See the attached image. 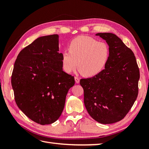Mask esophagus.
<instances>
[{"instance_id": "1", "label": "esophagus", "mask_w": 149, "mask_h": 149, "mask_svg": "<svg viewBox=\"0 0 149 149\" xmlns=\"http://www.w3.org/2000/svg\"><path fill=\"white\" fill-rule=\"evenodd\" d=\"M74 79H75V83H79V82H80V79H79V77H74Z\"/></svg>"}]
</instances>
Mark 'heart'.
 Instances as JSON below:
<instances>
[{"label": "heart", "mask_w": 149, "mask_h": 149, "mask_svg": "<svg viewBox=\"0 0 149 149\" xmlns=\"http://www.w3.org/2000/svg\"><path fill=\"white\" fill-rule=\"evenodd\" d=\"M61 52L62 68L66 73L76 68L85 77L96 75L104 70L110 56L108 44L89 36H79Z\"/></svg>", "instance_id": "b5f03b06"}]
</instances>
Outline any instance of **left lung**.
Masks as SVG:
<instances>
[{
  "label": "left lung",
  "mask_w": 149,
  "mask_h": 149,
  "mask_svg": "<svg viewBox=\"0 0 149 149\" xmlns=\"http://www.w3.org/2000/svg\"><path fill=\"white\" fill-rule=\"evenodd\" d=\"M95 35L109 46L108 62L99 74L81 79L80 84L89 115L98 122L109 124L122 120L133 106L138 94L140 70L133 52L115 34Z\"/></svg>",
  "instance_id": "1"
}]
</instances>
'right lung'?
<instances>
[{"mask_svg":"<svg viewBox=\"0 0 149 149\" xmlns=\"http://www.w3.org/2000/svg\"><path fill=\"white\" fill-rule=\"evenodd\" d=\"M74 76L63 70L58 34L38 38L18 54L11 75L16 104L33 121L51 124L61 116Z\"/></svg>","mask_w":149,"mask_h":149,"instance_id":"right-lung-1","label":"right lung"}]
</instances>
